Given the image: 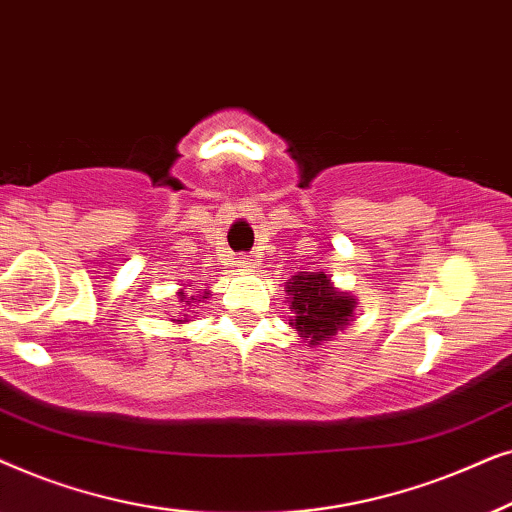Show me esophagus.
Wrapping results in <instances>:
<instances>
[{
	"label": "esophagus",
	"mask_w": 512,
	"mask_h": 512,
	"mask_svg": "<svg viewBox=\"0 0 512 512\" xmlns=\"http://www.w3.org/2000/svg\"><path fill=\"white\" fill-rule=\"evenodd\" d=\"M236 264H238V267L248 269V267H252V260H250L248 255H241V257H236Z\"/></svg>",
	"instance_id": "1"
}]
</instances>
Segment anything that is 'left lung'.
<instances>
[{
    "label": "left lung",
    "instance_id": "obj_1",
    "mask_svg": "<svg viewBox=\"0 0 512 512\" xmlns=\"http://www.w3.org/2000/svg\"><path fill=\"white\" fill-rule=\"evenodd\" d=\"M288 295L292 309L290 325L313 346L327 342L337 335L339 327L349 325L356 304L353 297L332 288L325 274H306V271L292 276Z\"/></svg>",
    "mask_w": 512,
    "mask_h": 512
}]
</instances>
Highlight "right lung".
<instances>
[{"label":"right lung","instance_id":"add662e5","mask_svg":"<svg viewBox=\"0 0 512 512\" xmlns=\"http://www.w3.org/2000/svg\"><path fill=\"white\" fill-rule=\"evenodd\" d=\"M206 295H208V292H206ZM206 295L199 297V302H201V299H206ZM177 297H180V302L185 304V306H194V299H196V297H187L185 292H177Z\"/></svg>","mask_w":512,"mask_h":512}]
</instances>
